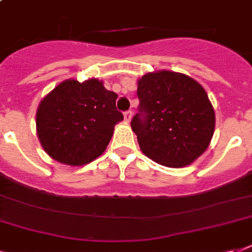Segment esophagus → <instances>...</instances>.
Wrapping results in <instances>:
<instances>
[{"label": "esophagus", "mask_w": 252, "mask_h": 252, "mask_svg": "<svg viewBox=\"0 0 252 252\" xmlns=\"http://www.w3.org/2000/svg\"><path fill=\"white\" fill-rule=\"evenodd\" d=\"M124 119H126V123H129L130 119H132V111L130 110L126 111V112H124Z\"/></svg>", "instance_id": "obj_1"}]
</instances>
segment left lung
<instances>
[{
	"label": "left lung",
	"mask_w": 252,
	"mask_h": 252,
	"mask_svg": "<svg viewBox=\"0 0 252 252\" xmlns=\"http://www.w3.org/2000/svg\"><path fill=\"white\" fill-rule=\"evenodd\" d=\"M138 112L130 126L146 157L184 167L207 150L215 132V110L204 87L182 73L159 70L138 80Z\"/></svg>",
	"instance_id": "obj_1"
}]
</instances>
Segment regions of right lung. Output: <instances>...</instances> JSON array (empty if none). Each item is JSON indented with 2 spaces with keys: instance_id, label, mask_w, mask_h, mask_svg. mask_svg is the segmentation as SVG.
I'll return each instance as SVG.
<instances>
[{
  "instance_id": "obj_1",
  "label": "right lung",
  "mask_w": 252,
  "mask_h": 252,
  "mask_svg": "<svg viewBox=\"0 0 252 252\" xmlns=\"http://www.w3.org/2000/svg\"><path fill=\"white\" fill-rule=\"evenodd\" d=\"M116 98L96 78L57 85L37 107L36 130L43 149L65 165L94 161L106 150L115 124L124 119L116 110Z\"/></svg>"
}]
</instances>
